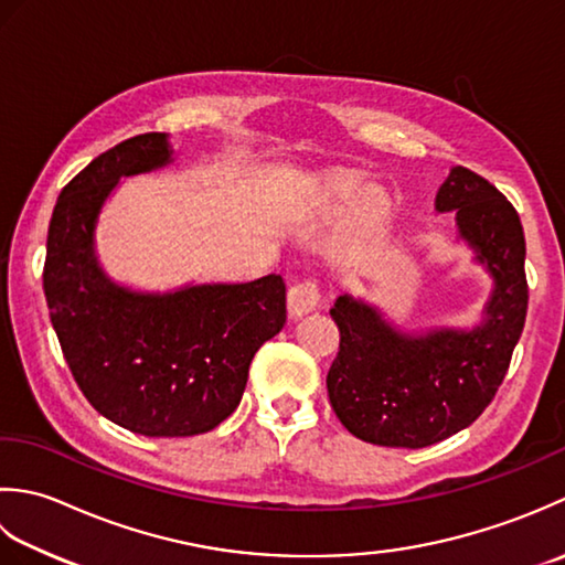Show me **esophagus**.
Returning a JSON list of instances; mask_svg holds the SVG:
<instances>
[{"mask_svg": "<svg viewBox=\"0 0 565 565\" xmlns=\"http://www.w3.org/2000/svg\"><path fill=\"white\" fill-rule=\"evenodd\" d=\"M319 285L315 280H302L290 287V292H287V312H290L292 319L305 317L309 312H315L319 307Z\"/></svg>", "mask_w": 565, "mask_h": 565, "instance_id": "obj_1", "label": "esophagus"}]
</instances>
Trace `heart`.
Masks as SVG:
<instances>
[{
  "mask_svg": "<svg viewBox=\"0 0 565 565\" xmlns=\"http://www.w3.org/2000/svg\"><path fill=\"white\" fill-rule=\"evenodd\" d=\"M363 185V178L355 172H331L317 188V204L324 212H337L343 204L351 202L355 193ZM355 198V196H354ZM356 199V198H355ZM393 218V204H390L387 194L380 188H367L361 192L360 198L349 206V214L343 218L341 226V250L353 253L367 241H373Z\"/></svg>",
  "mask_w": 565,
  "mask_h": 565,
  "instance_id": "heart-1",
  "label": "heart"
}]
</instances>
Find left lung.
Here are the masks:
<instances>
[{"label": "left lung", "mask_w": 565, "mask_h": 565, "mask_svg": "<svg viewBox=\"0 0 565 565\" xmlns=\"http://www.w3.org/2000/svg\"><path fill=\"white\" fill-rule=\"evenodd\" d=\"M436 212H456L458 236L492 275L478 327L412 337L351 295L329 312L341 333L327 375L329 402L343 427L375 446L424 448L470 427L502 385L524 329L526 244L508 198L456 166L436 194Z\"/></svg>", "instance_id": "obj_1"}]
</instances>
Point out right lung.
Instances as JSON below:
<instances>
[{
  "instance_id": "right-lung-1",
  "label": "right lung",
  "mask_w": 565,
  "mask_h": 565,
  "mask_svg": "<svg viewBox=\"0 0 565 565\" xmlns=\"http://www.w3.org/2000/svg\"><path fill=\"white\" fill-rule=\"evenodd\" d=\"M172 160L166 134L126 138L63 188L49 226L43 292L67 367L102 417L143 436L218 427L246 390L256 351L285 327V282L134 292L95 253L102 204L121 178Z\"/></svg>"
}]
</instances>
